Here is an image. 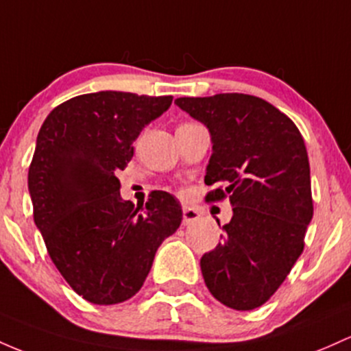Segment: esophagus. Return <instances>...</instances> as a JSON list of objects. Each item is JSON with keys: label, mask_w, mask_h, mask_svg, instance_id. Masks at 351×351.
Instances as JSON below:
<instances>
[{"label": "esophagus", "mask_w": 351, "mask_h": 351, "mask_svg": "<svg viewBox=\"0 0 351 351\" xmlns=\"http://www.w3.org/2000/svg\"><path fill=\"white\" fill-rule=\"evenodd\" d=\"M200 219V212L194 207H184L182 210V223L184 226H191Z\"/></svg>", "instance_id": "34e87169"}]
</instances>
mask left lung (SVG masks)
I'll list each match as a JSON object with an SVG mask.
<instances>
[{"label":"left lung","instance_id":"obj_1","mask_svg":"<svg viewBox=\"0 0 351 351\" xmlns=\"http://www.w3.org/2000/svg\"><path fill=\"white\" fill-rule=\"evenodd\" d=\"M207 125L212 156L206 202L234 207L226 235L200 258L207 289L234 310H254L278 290L305 247L313 217L310 164L300 131L270 102L249 94L179 97Z\"/></svg>","mask_w":351,"mask_h":351}]
</instances>
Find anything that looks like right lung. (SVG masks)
<instances>
[{
  "label": "right lung",
  "mask_w": 351,
  "mask_h": 351,
  "mask_svg": "<svg viewBox=\"0 0 351 351\" xmlns=\"http://www.w3.org/2000/svg\"><path fill=\"white\" fill-rule=\"evenodd\" d=\"M172 96L121 90L81 94L54 108L39 129L27 172L33 217L59 274L96 305L129 300L143 287L182 208L164 191L145 206L121 199L117 171L134 141Z\"/></svg>",
  "instance_id": "right-lung-1"
}]
</instances>
